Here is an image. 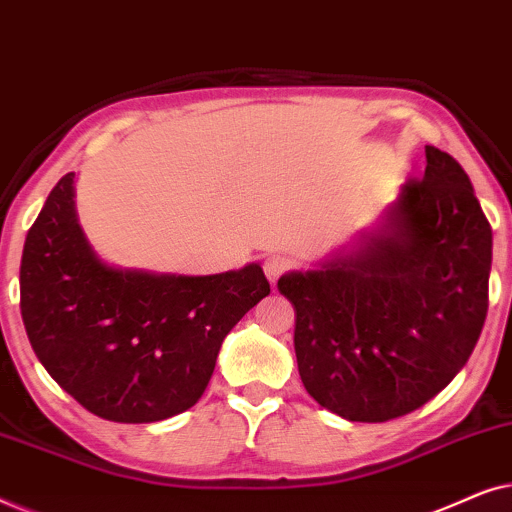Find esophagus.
Here are the masks:
<instances>
[{"label":"esophagus","instance_id":"34e87169","mask_svg":"<svg viewBox=\"0 0 512 512\" xmlns=\"http://www.w3.org/2000/svg\"><path fill=\"white\" fill-rule=\"evenodd\" d=\"M289 268H291V261L286 256H279V254H272V256H268L263 261V270H265V277L270 279L272 284L277 282L279 277L284 275V272H289Z\"/></svg>","mask_w":512,"mask_h":512}]
</instances>
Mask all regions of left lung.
Instances as JSON below:
<instances>
[{
	"instance_id": "obj_1",
	"label": "left lung",
	"mask_w": 512,
	"mask_h": 512,
	"mask_svg": "<svg viewBox=\"0 0 512 512\" xmlns=\"http://www.w3.org/2000/svg\"><path fill=\"white\" fill-rule=\"evenodd\" d=\"M492 226L450 153L426 146L382 228L277 289L296 310L298 373L321 408L389 422L422 408L466 366L487 317Z\"/></svg>"
}]
</instances>
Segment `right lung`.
Here are the masks:
<instances>
[{"instance_id": "right-lung-1", "label": "right lung", "mask_w": 512, "mask_h": 512, "mask_svg": "<svg viewBox=\"0 0 512 512\" xmlns=\"http://www.w3.org/2000/svg\"><path fill=\"white\" fill-rule=\"evenodd\" d=\"M270 293L261 265L188 277L121 270L95 254L62 177L30 228L20 314L48 375L93 415L123 424L198 403L221 342Z\"/></svg>"}]
</instances>
